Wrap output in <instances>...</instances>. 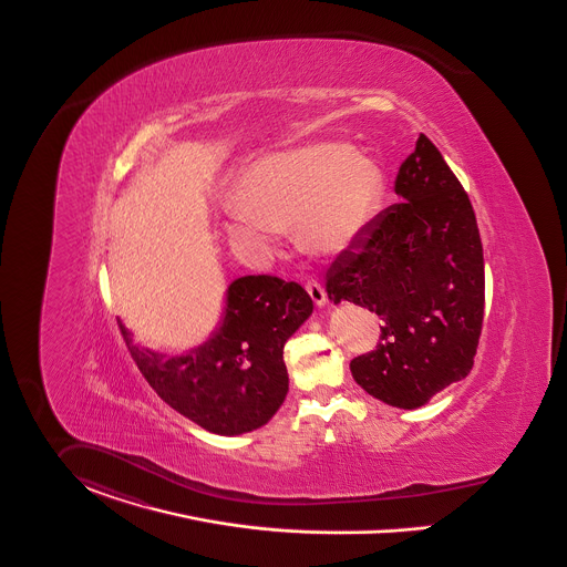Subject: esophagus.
Here are the masks:
<instances>
[{
    "instance_id": "1",
    "label": "esophagus",
    "mask_w": 567,
    "mask_h": 567,
    "mask_svg": "<svg viewBox=\"0 0 567 567\" xmlns=\"http://www.w3.org/2000/svg\"><path fill=\"white\" fill-rule=\"evenodd\" d=\"M307 292H309V297H311V301L316 302L318 307H322L324 302H327V292H324V286L322 284H318V281H307Z\"/></svg>"
}]
</instances>
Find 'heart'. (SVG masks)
<instances>
[{
	"instance_id": "1",
	"label": "heart",
	"mask_w": 567,
	"mask_h": 567,
	"mask_svg": "<svg viewBox=\"0 0 567 567\" xmlns=\"http://www.w3.org/2000/svg\"><path fill=\"white\" fill-rule=\"evenodd\" d=\"M382 172L348 144H311L270 154L238 178L229 234L266 245L277 226H292L309 254L338 256L370 227L382 199Z\"/></svg>"
}]
</instances>
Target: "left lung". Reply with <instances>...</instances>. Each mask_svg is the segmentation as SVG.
Returning a JSON list of instances; mask_svg holds the SVG:
<instances>
[{"instance_id": "8db88e82", "label": "left lung", "mask_w": 567, "mask_h": 567, "mask_svg": "<svg viewBox=\"0 0 567 567\" xmlns=\"http://www.w3.org/2000/svg\"><path fill=\"white\" fill-rule=\"evenodd\" d=\"M395 193L402 202L378 213L329 266L327 295L382 320L377 350L350 361L352 378L389 406L416 409L473 368L484 249L466 190L423 133Z\"/></svg>"}]
</instances>
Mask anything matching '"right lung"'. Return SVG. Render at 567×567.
Masks as SVG:
<instances>
[{"label": "right lung", "instance_id": "obj_1", "mask_svg": "<svg viewBox=\"0 0 567 567\" xmlns=\"http://www.w3.org/2000/svg\"><path fill=\"white\" fill-rule=\"evenodd\" d=\"M313 311L297 281L247 275L229 284L221 327L185 354L142 348L120 333L158 398L213 434H245L265 425L288 393L284 346Z\"/></svg>", "mask_w": 567, "mask_h": 567}]
</instances>
